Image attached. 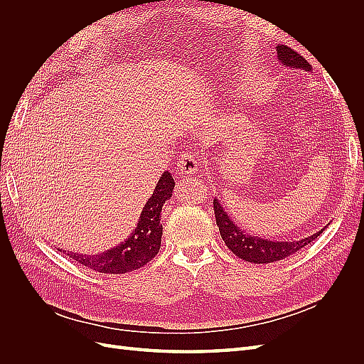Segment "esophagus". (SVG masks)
<instances>
[{
  "label": "esophagus",
  "mask_w": 364,
  "mask_h": 364,
  "mask_svg": "<svg viewBox=\"0 0 364 364\" xmlns=\"http://www.w3.org/2000/svg\"><path fill=\"white\" fill-rule=\"evenodd\" d=\"M199 164H200V158L199 155H196V153L191 151H186L182 153L178 159V164H176V167H178V173L179 174H196L197 170H199Z\"/></svg>",
  "instance_id": "esophagus-1"
}]
</instances>
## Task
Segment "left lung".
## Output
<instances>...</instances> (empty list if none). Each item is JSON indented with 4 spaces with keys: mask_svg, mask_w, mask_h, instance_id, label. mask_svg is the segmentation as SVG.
I'll list each match as a JSON object with an SVG mask.
<instances>
[{
    "mask_svg": "<svg viewBox=\"0 0 364 364\" xmlns=\"http://www.w3.org/2000/svg\"><path fill=\"white\" fill-rule=\"evenodd\" d=\"M278 59L282 63V67H289L293 70H302V71H311L310 63H308L301 54H297L294 50L289 48L287 46H278L277 47ZM214 213H215V222L222 235L225 245L229 250L237 255L238 258L253 262V264H267L287 258L297 250H301L306 245H310L318 235H321L325 228H322L318 232L305 237L301 240H291V241H277V240H267L261 237L249 235L246 230L240 229L229 214L225 211L222 203L218 199H214Z\"/></svg>",
    "mask_w": 364,
    "mask_h": 364,
    "instance_id": "left-lung-1",
    "label": "left lung"
}]
</instances>
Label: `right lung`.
Returning a JSON list of instances; mask_svg holds the SVG:
<instances>
[{
  "label": "right lung",
  "instance_id": "add662e5",
  "mask_svg": "<svg viewBox=\"0 0 364 364\" xmlns=\"http://www.w3.org/2000/svg\"><path fill=\"white\" fill-rule=\"evenodd\" d=\"M173 190V176L168 171H164L155 186V191L142 208L136 228L118 246L97 253V255H82V253H73L63 249L58 250L87 269L107 274H123L146 266L159 252L162 237L161 211L164 203L171 197Z\"/></svg>",
  "mask_w": 364,
  "mask_h": 364
}]
</instances>
